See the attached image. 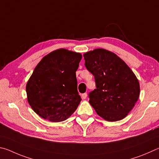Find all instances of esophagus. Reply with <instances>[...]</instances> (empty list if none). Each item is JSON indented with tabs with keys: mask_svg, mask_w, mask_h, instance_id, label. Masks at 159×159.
I'll use <instances>...</instances> for the list:
<instances>
[{
	"mask_svg": "<svg viewBox=\"0 0 159 159\" xmlns=\"http://www.w3.org/2000/svg\"><path fill=\"white\" fill-rule=\"evenodd\" d=\"M81 96H82V98L83 99H86V98H87V93H82V95H81Z\"/></svg>",
	"mask_w": 159,
	"mask_h": 159,
	"instance_id": "34e87169",
	"label": "esophagus"
}]
</instances>
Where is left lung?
Wrapping results in <instances>:
<instances>
[{
	"label": "left lung",
	"instance_id": "8db88e82",
	"mask_svg": "<svg viewBox=\"0 0 159 159\" xmlns=\"http://www.w3.org/2000/svg\"><path fill=\"white\" fill-rule=\"evenodd\" d=\"M84 57L96 87L89 93V103L105 120L123 119L140 96L137 77L123 60L106 49H94L85 53Z\"/></svg>",
	"mask_w": 159,
	"mask_h": 159
}]
</instances>
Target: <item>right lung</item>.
<instances>
[{
  "instance_id": "obj_1",
  "label": "right lung",
  "mask_w": 159,
  "mask_h": 159,
  "mask_svg": "<svg viewBox=\"0 0 159 159\" xmlns=\"http://www.w3.org/2000/svg\"><path fill=\"white\" fill-rule=\"evenodd\" d=\"M80 53L60 49L45 56L26 84L28 102L42 118L52 122L65 121L79 105L76 70Z\"/></svg>"
}]
</instances>
